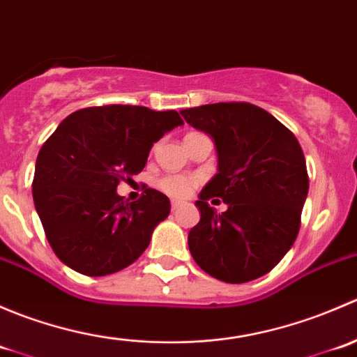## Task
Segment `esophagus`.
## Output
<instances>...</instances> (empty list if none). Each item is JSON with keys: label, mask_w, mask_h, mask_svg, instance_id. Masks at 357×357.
<instances>
[{"label": "esophagus", "mask_w": 357, "mask_h": 357, "mask_svg": "<svg viewBox=\"0 0 357 357\" xmlns=\"http://www.w3.org/2000/svg\"><path fill=\"white\" fill-rule=\"evenodd\" d=\"M181 205H183V202H179V200H172V202H171V208H172V212L178 211V208L181 207Z\"/></svg>", "instance_id": "34e87169"}]
</instances>
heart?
I'll return each mask as SVG.
<instances>
[{
  "label": "heart",
  "mask_w": 357,
  "mask_h": 357,
  "mask_svg": "<svg viewBox=\"0 0 357 357\" xmlns=\"http://www.w3.org/2000/svg\"><path fill=\"white\" fill-rule=\"evenodd\" d=\"M199 178L195 176H185V174H169L164 178L158 179V188L164 193H167L169 197H174V199H185L192 193V190L195 188Z\"/></svg>",
  "instance_id": "heart-1"
}]
</instances>
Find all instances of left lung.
<instances>
[{
  "instance_id": "8db88e82",
  "label": "left lung",
  "mask_w": 357,
  "mask_h": 357,
  "mask_svg": "<svg viewBox=\"0 0 357 357\" xmlns=\"http://www.w3.org/2000/svg\"><path fill=\"white\" fill-rule=\"evenodd\" d=\"M190 126L214 139L218 174L195 205L199 225L188 247L207 275L245 283L271 271L290 250L301 228L309 190L297 138L269 112L252 103H212L181 110ZM214 196L229 208L218 215Z\"/></svg>"
}]
</instances>
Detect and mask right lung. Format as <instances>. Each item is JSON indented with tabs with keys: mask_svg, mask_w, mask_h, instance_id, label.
Wrapping results in <instances>:
<instances>
[{
	"mask_svg": "<svg viewBox=\"0 0 357 357\" xmlns=\"http://www.w3.org/2000/svg\"><path fill=\"white\" fill-rule=\"evenodd\" d=\"M178 126V112L132 105L91 107L60 122L38 153L32 197L63 264L105 276L145 252L171 202L153 188L128 202L117 185L142 172L153 143Z\"/></svg>",
	"mask_w": 357,
	"mask_h": 357,
	"instance_id": "right-lung-1",
	"label": "right lung"
}]
</instances>
